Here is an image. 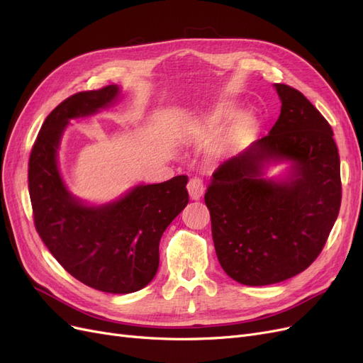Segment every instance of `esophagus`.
<instances>
[{"label": "esophagus", "mask_w": 363, "mask_h": 363, "mask_svg": "<svg viewBox=\"0 0 363 363\" xmlns=\"http://www.w3.org/2000/svg\"><path fill=\"white\" fill-rule=\"evenodd\" d=\"M188 192H189V196L192 200H199L203 196L204 194V184H203V180L200 179H191L189 183H188Z\"/></svg>", "instance_id": "obj_1"}]
</instances>
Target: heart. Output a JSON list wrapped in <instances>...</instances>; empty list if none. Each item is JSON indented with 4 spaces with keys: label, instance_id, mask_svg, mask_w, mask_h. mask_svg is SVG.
Masks as SVG:
<instances>
[{
    "label": "heart",
    "instance_id": "obj_1",
    "mask_svg": "<svg viewBox=\"0 0 363 363\" xmlns=\"http://www.w3.org/2000/svg\"><path fill=\"white\" fill-rule=\"evenodd\" d=\"M227 111H215L212 115H208L204 121L206 127H215L218 124H221L223 121L227 118Z\"/></svg>",
    "mask_w": 363,
    "mask_h": 363
}]
</instances>
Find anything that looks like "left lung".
I'll return each instance as SVG.
<instances>
[{
	"label": "left lung",
	"mask_w": 363,
	"mask_h": 363,
	"mask_svg": "<svg viewBox=\"0 0 363 363\" xmlns=\"http://www.w3.org/2000/svg\"><path fill=\"white\" fill-rule=\"evenodd\" d=\"M281 112L269 135L219 164L204 195L227 276L247 286L288 280L320 256L339 213L342 184L333 130L288 84H274ZM293 162L288 182L262 179L269 161Z\"/></svg>",
	"instance_id": "obj_1"
}]
</instances>
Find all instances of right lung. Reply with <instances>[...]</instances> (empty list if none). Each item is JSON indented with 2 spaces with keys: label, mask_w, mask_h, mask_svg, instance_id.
<instances>
[{
  "label": "right lung",
  "mask_w": 363,
  "mask_h": 363,
  "mask_svg": "<svg viewBox=\"0 0 363 363\" xmlns=\"http://www.w3.org/2000/svg\"><path fill=\"white\" fill-rule=\"evenodd\" d=\"M119 95L115 84L74 94L47 116L31 148L28 191L43 244L72 277L108 294L136 292L155 279L159 242L189 201L186 175L140 184L119 200L86 206L68 192L57 150L68 121L96 113Z\"/></svg>",
  "instance_id": "1"
}]
</instances>
